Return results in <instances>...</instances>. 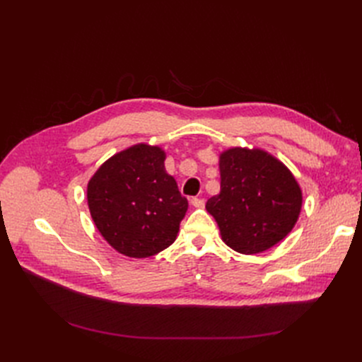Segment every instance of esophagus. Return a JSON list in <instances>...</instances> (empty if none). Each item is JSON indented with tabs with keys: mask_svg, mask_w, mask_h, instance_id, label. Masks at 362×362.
<instances>
[{
	"mask_svg": "<svg viewBox=\"0 0 362 362\" xmlns=\"http://www.w3.org/2000/svg\"><path fill=\"white\" fill-rule=\"evenodd\" d=\"M190 202L194 208H204V205H205V201L202 198H192Z\"/></svg>",
	"mask_w": 362,
	"mask_h": 362,
	"instance_id": "esophagus-1",
	"label": "esophagus"
}]
</instances>
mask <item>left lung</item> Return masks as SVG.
Masks as SVG:
<instances>
[{"label": "left lung", "mask_w": 362, "mask_h": 362, "mask_svg": "<svg viewBox=\"0 0 362 362\" xmlns=\"http://www.w3.org/2000/svg\"><path fill=\"white\" fill-rule=\"evenodd\" d=\"M221 193L206 201L223 243L245 255L286 238L302 210V189L291 170L259 148H229L218 156Z\"/></svg>", "instance_id": "8db88e82"}]
</instances>
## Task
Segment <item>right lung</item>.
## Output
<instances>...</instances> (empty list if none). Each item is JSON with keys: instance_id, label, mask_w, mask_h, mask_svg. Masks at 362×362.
<instances>
[{"instance_id": "1", "label": "right lung", "mask_w": 362, "mask_h": 362, "mask_svg": "<svg viewBox=\"0 0 362 362\" xmlns=\"http://www.w3.org/2000/svg\"><path fill=\"white\" fill-rule=\"evenodd\" d=\"M160 146L133 145L104 161L87 182L90 216L105 242L129 258H148L177 240L189 208Z\"/></svg>"}]
</instances>
